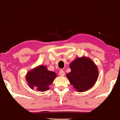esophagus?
<instances>
[{
  "mask_svg": "<svg viewBox=\"0 0 120 120\" xmlns=\"http://www.w3.org/2000/svg\"><path fill=\"white\" fill-rule=\"evenodd\" d=\"M59 74H60V76H63L64 75H65V73H64V70H62V69L60 70V72H59Z\"/></svg>",
  "mask_w": 120,
  "mask_h": 120,
  "instance_id": "34e87169",
  "label": "esophagus"
}]
</instances>
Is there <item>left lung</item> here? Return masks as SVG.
<instances>
[{
	"label": "left lung",
	"mask_w": 120,
	"mask_h": 120,
	"mask_svg": "<svg viewBox=\"0 0 120 120\" xmlns=\"http://www.w3.org/2000/svg\"><path fill=\"white\" fill-rule=\"evenodd\" d=\"M70 68L71 71L67 74V77L77 91H87L97 80L98 68L90 58L83 57L75 59L70 63Z\"/></svg>",
	"instance_id": "left-lung-1"
}]
</instances>
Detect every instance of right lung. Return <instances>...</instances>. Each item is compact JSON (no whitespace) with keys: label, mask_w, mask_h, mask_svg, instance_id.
Segmentation results:
<instances>
[{"label":"right lung","mask_w":120,"mask_h":120,"mask_svg":"<svg viewBox=\"0 0 120 120\" xmlns=\"http://www.w3.org/2000/svg\"><path fill=\"white\" fill-rule=\"evenodd\" d=\"M56 76L55 72L49 71L45 66L40 65L27 73L26 81L30 88L44 92L49 89V85L52 84Z\"/></svg>","instance_id":"add662e5"}]
</instances>
